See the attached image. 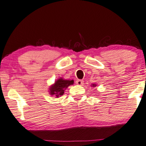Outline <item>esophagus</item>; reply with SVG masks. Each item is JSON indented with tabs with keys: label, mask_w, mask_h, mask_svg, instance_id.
<instances>
[{
	"label": "esophagus",
	"mask_w": 146,
	"mask_h": 146,
	"mask_svg": "<svg viewBox=\"0 0 146 146\" xmlns=\"http://www.w3.org/2000/svg\"><path fill=\"white\" fill-rule=\"evenodd\" d=\"M76 84H77V85H79V86H82L83 84H84V82H83V80H78L76 81Z\"/></svg>",
	"instance_id": "esophagus-1"
}]
</instances>
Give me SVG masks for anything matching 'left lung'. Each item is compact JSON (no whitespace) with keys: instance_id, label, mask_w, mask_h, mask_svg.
<instances>
[{"instance_id":"obj_1","label":"left lung","mask_w":146,"mask_h":146,"mask_svg":"<svg viewBox=\"0 0 146 146\" xmlns=\"http://www.w3.org/2000/svg\"><path fill=\"white\" fill-rule=\"evenodd\" d=\"M91 86H93V87H96V86H97V84H92Z\"/></svg>"}]
</instances>
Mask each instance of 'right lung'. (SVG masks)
<instances>
[{
	"label": "right lung",
	"mask_w": 146,
	"mask_h": 146,
	"mask_svg": "<svg viewBox=\"0 0 146 146\" xmlns=\"http://www.w3.org/2000/svg\"><path fill=\"white\" fill-rule=\"evenodd\" d=\"M74 84L73 80H66L62 77L57 79L53 84L48 88V92L51 96H54L56 98H58L60 96L64 95L65 90L67 89L69 86Z\"/></svg>",
	"instance_id": "obj_1"
}]
</instances>
